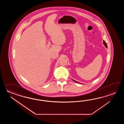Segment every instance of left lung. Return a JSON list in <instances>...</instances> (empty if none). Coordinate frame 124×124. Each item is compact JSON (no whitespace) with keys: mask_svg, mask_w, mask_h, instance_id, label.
I'll list each match as a JSON object with an SVG mask.
<instances>
[{"mask_svg":"<svg viewBox=\"0 0 124 124\" xmlns=\"http://www.w3.org/2000/svg\"><path fill=\"white\" fill-rule=\"evenodd\" d=\"M103 44H104V45H105V47L106 48H107V44H106V43L105 42V41L104 40L103 41ZM75 82H76L77 83H78V82H77L76 81H74V80H73Z\"/></svg>","mask_w":124,"mask_h":124,"instance_id":"left-lung-1","label":"left lung"}]
</instances>
